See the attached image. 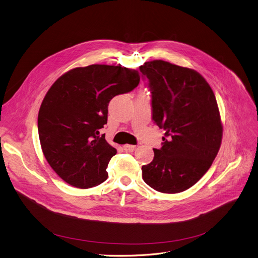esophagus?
I'll use <instances>...</instances> for the list:
<instances>
[{"instance_id":"obj_1","label":"esophagus","mask_w":258,"mask_h":258,"mask_svg":"<svg viewBox=\"0 0 258 258\" xmlns=\"http://www.w3.org/2000/svg\"><path fill=\"white\" fill-rule=\"evenodd\" d=\"M136 149V146H133V145H125L124 146V150L126 151V152H133V151H135Z\"/></svg>"}]
</instances>
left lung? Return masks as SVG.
I'll return each mask as SVG.
<instances>
[{"instance_id":"1","label":"left lung","mask_w":258,"mask_h":258,"mask_svg":"<svg viewBox=\"0 0 258 258\" xmlns=\"http://www.w3.org/2000/svg\"><path fill=\"white\" fill-rule=\"evenodd\" d=\"M152 94V119L165 131L143 179L157 191L188 189L213 164L222 143L218 103L207 81L195 70L153 60L140 67Z\"/></svg>"}]
</instances>
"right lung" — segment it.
Wrapping results in <instances>:
<instances>
[{
  "label": "right lung",
  "instance_id": "right-lung-1",
  "mask_svg": "<svg viewBox=\"0 0 258 258\" xmlns=\"http://www.w3.org/2000/svg\"><path fill=\"white\" fill-rule=\"evenodd\" d=\"M138 71L92 64L63 74L44 96L38 112L43 155L67 183L89 188L107 179L116 150L100 134L107 124L108 104L139 85Z\"/></svg>",
  "mask_w": 258,
  "mask_h": 258
}]
</instances>
